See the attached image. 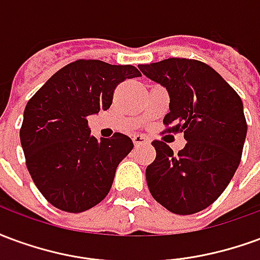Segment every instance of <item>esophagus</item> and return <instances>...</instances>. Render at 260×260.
Returning a JSON list of instances; mask_svg holds the SVG:
<instances>
[{"mask_svg":"<svg viewBox=\"0 0 260 260\" xmlns=\"http://www.w3.org/2000/svg\"><path fill=\"white\" fill-rule=\"evenodd\" d=\"M132 141H134V143H135V146L146 145V143H149V142H150L145 135H134Z\"/></svg>","mask_w":260,"mask_h":260,"instance_id":"obj_1","label":"esophagus"}]
</instances>
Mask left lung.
<instances>
[{
	"mask_svg": "<svg viewBox=\"0 0 260 260\" xmlns=\"http://www.w3.org/2000/svg\"><path fill=\"white\" fill-rule=\"evenodd\" d=\"M139 69L167 89L170 113L163 122L184 132L186 141L178 154L153 142L149 191L175 214L201 212L223 193L240 166L246 138L242 100L212 67L196 59L169 58Z\"/></svg>",
	"mask_w": 260,
	"mask_h": 260,
	"instance_id": "left-lung-1",
	"label": "left lung"
}]
</instances>
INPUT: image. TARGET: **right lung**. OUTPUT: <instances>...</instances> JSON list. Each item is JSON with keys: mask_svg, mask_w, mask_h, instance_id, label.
Instances as JSON below:
<instances>
[{"mask_svg": "<svg viewBox=\"0 0 260 260\" xmlns=\"http://www.w3.org/2000/svg\"><path fill=\"white\" fill-rule=\"evenodd\" d=\"M141 76L132 65L79 59L65 65L27 102L20 143L31 180L53 206L85 212L107 196L129 136L90 135L87 118L108 110L117 85Z\"/></svg>", "mask_w": 260, "mask_h": 260, "instance_id": "add662e5", "label": "right lung"}]
</instances>
